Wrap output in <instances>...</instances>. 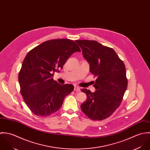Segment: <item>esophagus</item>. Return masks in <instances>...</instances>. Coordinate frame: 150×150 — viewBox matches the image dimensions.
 <instances>
[{
    "instance_id": "1",
    "label": "esophagus",
    "mask_w": 150,
    "mask_h": 150,
    "mask_svg": "<svg viewBox=\"0 0 150 150\" xmlns=\"http://www.w3.org/2000/svg\"><path fill=\"white\" fill-rule=\"evenodd\" d=\"M74 90L75 91H80V88L79 87V86H74Z\"/></svg>"
}]
</instances>
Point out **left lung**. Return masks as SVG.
<instances>
[{
	"label": "left lung",
	"mask_w": 150,
	"mask_h": 150,
	"mask_svg": "<svg viewBox=\"0 0 150 150\" xmlns=\"http://www.w3.org/2000/svg\"><path fill=\"white\" fill-rule=\"evenodd\" d=\"M76 42L90 65L89 71L97 78L93 85L96 89L94 92L86 88L81 89L87 98L81 108L91 120H105L120 106L127 90L125 64L111 48L95 40Z\"/></svg>",
	"instance_id": "8db88e82"
}]
</instances>
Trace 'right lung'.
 Listing matches in <instances>:
<instances>
[{
  "label": "right lung",
  "instance_id": "right-lung-1",
  "mask_svg": "<svg viewBox=\"0 0 150 150\" xmlns=\"http://www.w3.org/2000/svg\"><path fill=\"white\" fill-rule=\"evenodd\" d=\"M80 51L74 41L62 39L44 42L27 54L18 81L23 99L35 115L48 117L55 113L73 91V85L61 84L52 77L74 52Z\"/></svg>",
  "mask_w": 150,
  "mask_h": 150
}]
</instances>
